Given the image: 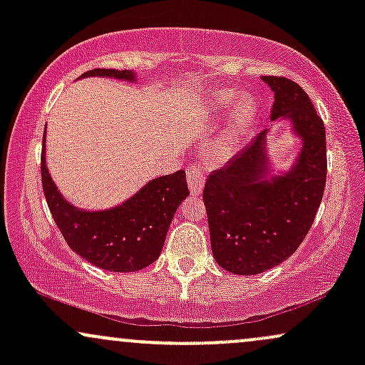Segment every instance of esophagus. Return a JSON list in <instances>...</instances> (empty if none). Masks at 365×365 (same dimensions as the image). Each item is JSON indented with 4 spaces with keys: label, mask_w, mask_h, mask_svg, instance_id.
<instances>
[{
    "label": "esophagus",
    "mask_w": 365,
    "mask_h": 365,
    "mask_svg": "<svg viewBox=\"0 0 365 365\" xmlns=\"http://www.w3.org/2000/svg\"><path fill=\"white\" fill-rule=\"evenodd\" d=\"M206 175L207 170L202 168L197 163H192L187 168V183L188 188H190L192 195H199L200 190L204 188V183H206Z\"/></svg>",
    "instance_id": "esophagus-1"
}]
</instances>
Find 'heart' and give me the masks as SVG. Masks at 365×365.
I'll list each match as a JSON object with an SVG mask.
<instances>
[{
    "label": "heart",
    "instance_id": "obj_1",
    "mask_svg": "<svg viewBox=\"0 0 365 365\" xmlns=\"http://www.w3.org/2000/svg\"><path fill=\"white\" fill-rule=\"evenodd\" d=\"M250 115V104L247 101H242L240 104H238V110H237V120L242 121L245 120L247 116Z\"/></svg>",
    "mask_w": 365,
    "mask_h": 365
}]
</instances>
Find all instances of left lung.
I'll return each instance as SVG.
<instances>
[{"label":"left lung","mask_w":365,"mask_h":365,"mask_svg":"<svg viewBox=\"0 0 365 365\" xmlns=\"http://www.w3.org/2000/svg\"><path fill=\"white\" fill-rule=\"evenodd\" d=\"M274 92L271 121L288 120L299 137L292 168L273 173L264 130L204 185L209 237L216 262L233 274H259L282 264L309 233L326 185L324 123L302 87L262 77Z\"/></svg>","instance_id":"8db88e82"}]
</instances>
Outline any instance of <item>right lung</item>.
<instances>
[{"label":"right lung","instance_id":"obj_1","mask_svg":"<svg viewBox=\"0 0 365 365\" xmlns=\"http://www.w3.org/2000/svg\"><path fill=\"white\" fill-rule=\"evenodd\" d=\"M86 77H110L137 82L132 70L96 68ZM41 177L49 211L66 244L87 262L115 273L148 267L161 254L166 233L182 200L190 194L185 171L150 180L125 202L101 211H86L63 197L46 166V135Z\"/></svg>","mask_w":365,"mask_h":365}]
</instances>
